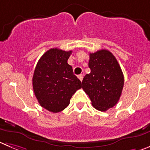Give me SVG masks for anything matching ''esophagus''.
Wrapping results in <instances>:
<instances>
[{"label": "esophagus", "mask_w": 150, "mask_h": 150, "mask_svg": "<svg viewBox=\"0 0 150 150\" xmlns=\"http://www.w3.org/2000/svg\"><path fill=\"white\" fill-rule=\"evenodd\" d=\"M83 75H82V74H79V76H78V78H79V80L81 81V82H82V79H83Z\"/></svg>", "instance_id": "esophagus-1"}]
</instances>
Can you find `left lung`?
I'll list each match as a JSON object with an SVG mask.
<instances>
[{"instance_id":"1","label":"left lung","mask_w":150,"mask_h":150,"mask_svg":"<svg viewBox=\"0 0 150 150\" xmlns=\"http://www.w3.org/2000/svg\"><path fill=\"white\" fill-rule=\"evenodd\" d=\"M91 73L82 80V88L92 105L106 111L119 102L124 87V75L119 62L110 51L105 49L90 54Z\"/></svg>"}]
</instances>
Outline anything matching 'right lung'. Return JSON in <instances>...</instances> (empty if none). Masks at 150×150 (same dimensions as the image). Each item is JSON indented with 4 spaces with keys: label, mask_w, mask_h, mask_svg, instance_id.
I'll list each match as a JSON object with an SVG mask.
<instances>
[{
    "label": "right lung",
    "mask_w": 150,
    "mask_h": 150,
    "mask_svg": "<svg viewBox=\"0 0 150 150\" xmlns=\"http://www.w3.org/2000/svg\"><path fill=\"white\" fill-rule=\"evenodd\" d=\"M72 51L51 48L38 61L32 78L35 96L41 107L52 112L63 110L82 82L68 59Z\"/></svg>",
    "instance_id": "add662e5"
}]
</instances>
